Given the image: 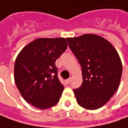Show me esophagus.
Listing matches in <instances>:
<instances>
[{
	"label": "esophagus",
	"mask_w": 128,
	"mask_h": 128,
	"mask_svg": "<svg viewBox=\"0 0 128 128\" xmlns=\"http://www.w3.org/2000/svg\"><path fill=\"white\" fill-rule=\"evenodd\" d=\"M70 82H71V78H69L66 79V80L65 81V83H66V84H70Z\"/></svg>",
	"instance_id": "1"
}]
</instances>
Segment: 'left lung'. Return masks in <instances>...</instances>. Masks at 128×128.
Segmentation results:
<instances>
[{"label": "left lung", "instance_id": "obj_1", "mask_svg": "<svg viewBox=\"0 0 128 128\" xmlns=\"http://www.w3.org/2000/svg\"><path fill=\"white\" fill-rule=\"evenodd\" d=\"M66 40L82 68V86L74 89L78 104L88 110L102 107L120 84L122 72L120 56L110 42L96 34Z\"/></svg>", "mask_w": 128, "mask_h": 128}]
</instances>
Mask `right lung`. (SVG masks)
I'll use <instances>...</instances> for the list:
<instances>
[{
    "mask_svg": "<svg viewBox=\"0 0 128 128\" xmlns=\"http://www.w3.org/2000/svg\"><path fill=\"white\" fill-rule=\"evenodd\" d=\"M66 48L64 38H40L24 46L17 56L15 82L29 104L46 109L59 102L64 86L58 78L55 62Z\"/></svg>",
    "mask_w": 128,
    "mask_h": 128,
    "instance_id": "add662e5",
    "label": "right lung"
}]
</instances>
